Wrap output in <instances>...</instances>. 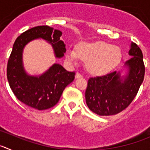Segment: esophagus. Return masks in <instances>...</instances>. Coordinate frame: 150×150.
Here are the masks:
<instances>
[{
    "mask_svg": "<svg viewBox=\"0 0 150 150\" xmlns=\"http://www.w3.org/2000/svg\"><path fill=\"white\" fill-rule=\"evenodd\" d=\"M82 76H82V74H80L79 73H78V72L76 73V75H75V78H76V79H78V78H81Z\"/></svg>",
    "mask_w": 150,
    "mask_h": 150,
    "instance_id": "34e87169",
    "label": "esophagus"
}]
</instances>
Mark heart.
I'll return each instance as SVG.
<instances>
[{
	"label": "heart",
	"instance_id": "b5f03b06",
	"mask_svg": "<svg viewBox=\"0 0 150 150\" xmlns=\"http://www.w3.org/2000/svg\"><path fill=\"white\" fill-rule=\"evenodd\" d=\"M121 57L120 50L103 41L83 42L77 50L69 48L66 52V59L70 63L76 64L80 59L88 61L87 67L94 74L102 75L109 72Z\"/></svg>",
	"mask_w": 150,
	"mask_h": 150
}]
</instances>
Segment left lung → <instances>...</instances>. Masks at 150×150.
<instances>
[{
	"label": "left lung",
	"mask_w": 150,
	"mask_h": 150,
	"mask_svg": "<svg viewBox=\"0 0 150 150\" xmlns=\"http://www.w3.org/2000/svg\"><path fill=\"white\" fill-rule=\"evenodd\" d=\"M128 54L132 57L125 63L128 70L125 76L114 71L88 80L86 101L90 110L96 114H117L127 108L137 95L145 74L143 53L136 43H132Z\"/></svg>",
	"instance_id": "obj_1"
}]
</instances>
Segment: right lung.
<instances>
[{"instance_id": "add662e5", "label": "right lung", "mask_w": 150, "mask_h": 150, "mask_svg": "<svg viewBox=\"0 0 150 150\" xmlns=\"http://www.w3.org/2000/svg\"><path fill=\"white\" fill-rule=\"evenodd\" d=\"M62 35V31L47 25L28 29L16 40L8 60L6 76L13 94L23 104L38 110L51 108L59 102L64 89L74 81L75 72L54 64L40 76H30L24 69L22 52L30 41L42 38L51 43L55 57L60 59L66 52Z\"/></svg>"}]
</instances>
